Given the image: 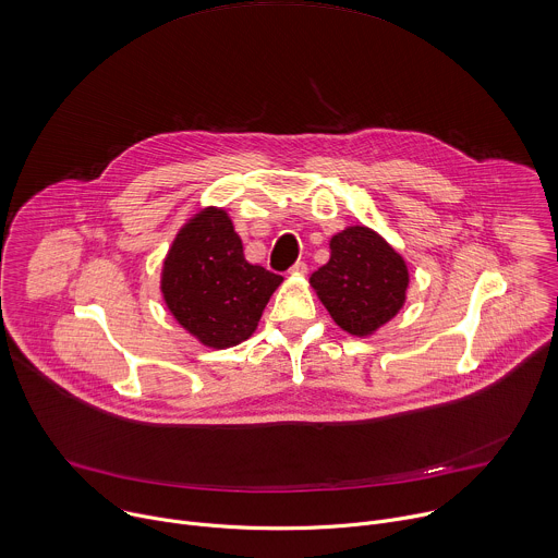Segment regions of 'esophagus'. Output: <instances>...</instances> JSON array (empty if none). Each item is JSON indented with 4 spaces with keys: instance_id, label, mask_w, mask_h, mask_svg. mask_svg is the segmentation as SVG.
<instances>
[{
    "instance_id": "1",
    "label": "esophagus",
    "mask_w": 558,
    "mask_h": 558,
    "mask_svg": "<svg viewBox=\"0 0 558 558\" xmlns=\"http://www.w3.org/2000/svg\"><path fill=\"white\" fill-rule=\"evenodd\" d=\"M306 271H308V267H306L304 263H295V265L289 269L291 276H306Z\"/></svg>"
}]
</instances>
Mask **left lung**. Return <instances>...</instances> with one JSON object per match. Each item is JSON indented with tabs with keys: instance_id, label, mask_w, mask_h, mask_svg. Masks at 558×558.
I'll list each match as a JSON object with an SVG mask.
<instances>
[{
	"instance_id": "left-lung-1",
	"label": "left lung",
	"mask_w": 558,
	"mask_h": 558,
	"mask_svg": "<svg viewBox=\"0 0 558 558\" xmlns=\"http://www.w3.org/2000/svg\"><path fill=\"white\" fill-rule=\"evenodd\" d=\"M328 245V263L308 278L313 291L343 332L375 335L405 306V258L367 226H348Z\"/></svg>"
}]
</instances>
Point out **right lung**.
<instances>
[{
	"instance_id": "1",
	"label": "right lung",
	"mask_w": 558,
	"mask_h": 558,
	"mask_svg": "<svg viewBox=\"0 0 558 558\" xmlns=\"http://www.w3.org/2000/svg\"><path fill=\"white\" fill-rule=\"evenodd\" d=\"M282 276L245 260L243 241L223 208L208 206L177 232L161 267V298L208 348H230L254 335Z\"/></svg>"
}]
</instances>
